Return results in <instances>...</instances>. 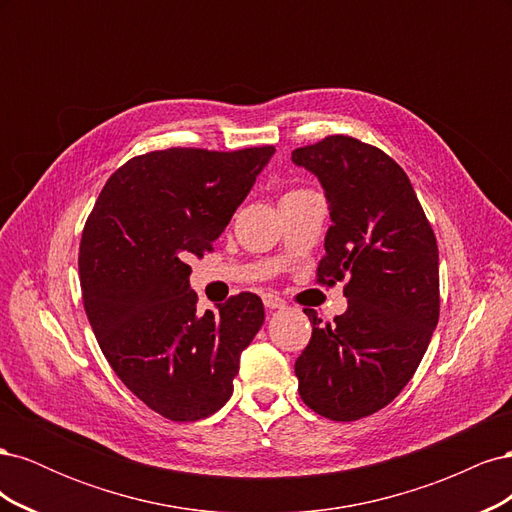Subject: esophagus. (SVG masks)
<instances>
[{
	"label": "esophagus",
	"mask_w": 512,
	"mask_h": 512,
	"mask_svg": "<svg viewBox=\"0 0 512 512\" xmlns=\"http://www.w3.org/2000/svg\"><path fill=\"white\" fill-rule=\"evenodd\" d=\"M262 303H265L267 309H282L286 305L284 299L277 297L275 292H265V294H262Z\"/></svg>",
	"instance_id": "esophagus-1"
}]
</instances>
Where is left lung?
<instances>
[{"mask_svg":"<svg viewBox=\"0 0 512 512\" xmlns=\"http://www.w3.org/2000/svg\"><path fill=\"white\" fill-rule=\"evenodd\" d=\"M327 198L318 280H348V309L322 324L294 363L305 406L331 421H359L389 406L410 382L440 316L436 235L412 183L384 151L350 136L292 151Z\"/></svg>","mask_w":512,"mask_h":512,"instance_id":"left-lung-1","label":"left lung"}]
</instances>
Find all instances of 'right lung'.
Returning a JSON list of instances; mask_svg holds the SVG:
<instances>
[{
	"instance_id": "1",
	"label": "right lung",
	"mask_w": 512,
	"mask_h": 512,
	"mask_svg": "<svg viewBox=\"0 0 512 512\" xmlns=\"http://www.w3.org/2000/svg\"><path fill=\"white\" fill-rule=\"evenodd\" d=\"M273 153L173 147L132 158L85 224L79 273L91 329L117 378L170 421L226 404L239 356L265 322L252 292L200 314L185 258L211 250Z\"/></svg>"
}]
</instances>
